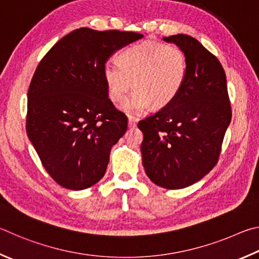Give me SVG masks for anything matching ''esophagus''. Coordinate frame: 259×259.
Instances as JSON below:
<instances>
[{
    "label": "esophagus",
    "instance_id": "1",
    "mask_svg": "<svg viewBox=\"0 0 259 259\" xmlns=\"http://www.w3.org/2000/svg\"><path fill=\"white\" fill-rule=\"evenodd\" d=\"M137 122H138L137 118L128 117V127H131V128H133V127L137 126Z\"/></svg>",
    "mask_w": 259,
    "mask_h": 259
}]
</instances>
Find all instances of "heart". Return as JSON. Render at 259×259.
<instances>
[{"mask_svg":"<svg viewBox=\"0 0 259 259\" xmlns=\"http://www.w3.org/2000/svg\"><path fill=\"white\" fill-rule=\"evenodd\" d=\"M118 61L104 63V80L109 98L115 103H120L133 85L135 91L121 106L122 110L132 115L150 107H166L178 97L187 78V56L176 45L135 44L125 49Z\"/></svg>","mask_w":259,"mask_h":259,"instance_id":"b5f03b06","label":"heart"}]
</instances>
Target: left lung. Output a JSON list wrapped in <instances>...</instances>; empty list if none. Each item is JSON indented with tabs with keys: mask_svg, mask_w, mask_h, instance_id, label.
I'll return each mask as SVG.
<instances>
[{
	"mask_svg": "<svg viewBox=\"0 0 259 259\" xmlns=\"http://www.w3.org/2000/svg\"><path fill=\"white\" fill-rule=\"evenodd\" d=\"M187 56L184 85L173 101L139 121L148 178L165 189L200 181L217 164L232 111L225 71L214 54L189 35L162 37Z\"/></svg>",
	"mask_w": 259,
	"mask_h": 259,
	"instance_id": "left-lung-1",
	"label": "left lung"
}]
</instances>
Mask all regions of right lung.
I'll list each match as a JSON object with an SVG mask.
<instances>
[{"label": "right lung", "instance_id": "right-lung-1", "mask_svg": "<svg viewBox=\"0 0 259 259\" xmlns=\"http://www.w3.org/2000/svg\"><path fill=\"white\" fill-rule=\"evenodd\" d=\"M132 31L75 29L45 54L28 89L27 135L51 178L83 190L106 174L127 117L109 99L104 63L142 38Z\"/></svg>", "mask_w": 259, "mask_h": 259}]
</instances>
